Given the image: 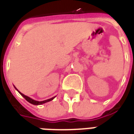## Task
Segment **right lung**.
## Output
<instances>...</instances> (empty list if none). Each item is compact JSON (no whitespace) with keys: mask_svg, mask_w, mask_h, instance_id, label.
I'll list each match as a JSON object with an SVG mask.
<instances>
[{"mask_svg":"<svg viewBox=\"0 0 134 134\" xmlns=\"http://www.w3.org/2000/svg\"><path fill=\"white\" fill-rule=\"evenodd\" d=\"M16 88V87H15ZM17 90V89H16ZM19 91V90H18ZM19 93L26 100L29 102V103H30L31 104H33V105H41V104H43V103H47V102H49V101H51V100H52L54 98V97H53V98H50V99H48V100H43V101H36V100H33V99H31V98H29V97H28V96H25V95H24L23 93H21V92H19Z\"/></svg>","mask_w":134,"mask_h":134,"instance_id":"1","label":"right lung"}]
</instances>
